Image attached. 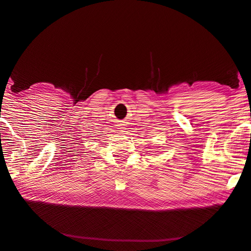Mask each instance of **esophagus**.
Returning a JSON list of instances; mask_svg holds the SVG:
<instances>
[{
	"label": "esophagus",
	"mask_w": 251,
	"mask_h": 251,
	"mask_svg": "<svg viewBox=\"0 0 251 251\" xmlns=\"http://www.w3.org/2000/svg\"><path fill=\"white\" fill-rule=\"evenodd\" d=\"M118 128H119V132H121V133H124V132H126V125L124 124V123H121V124H119L118 125Z\"/></svg>",
	"instance_id": "esophagus-1"
}]
</instances>
